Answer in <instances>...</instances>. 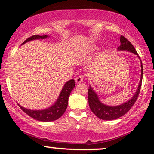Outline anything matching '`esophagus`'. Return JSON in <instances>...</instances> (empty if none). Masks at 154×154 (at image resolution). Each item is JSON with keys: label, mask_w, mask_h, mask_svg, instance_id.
I'll return each mask as SVG.
<instances>
[{"label": "esophagus", "mask_w": 154, "mask_h": 154, "mask_svg": "<svg viewBox=\"0 0 154 154\" xmlns=\"http://www.w3.org/2000/svg\"><path fill=\"white\" fill-rule=\"evenodd\" d=\"M83 80H84V78H83L82 76H78V77H77L75 78V81L77 83H81L83 82Z\"/></svg>", "instance_id": "obj_1"}]
</instances>
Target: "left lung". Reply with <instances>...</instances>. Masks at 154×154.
I'll use <instances>...</instances> for the list:
<instances>
[{"instance_id":"8db88e82","label":"left lung","mask_w":154,"mask_h":154,"mask_svg":"<svg viewBox=\"0 0 154 154\" xmlns=\"http://www.w3.org/2000/svg\"><path fill=\"white\" fill-rule=\"evenodd\" d=\"M120 43H121V45H120V46L118 47V51H129V52L133 53L134 54H135L139 58L140 61V59L135 48L128 39L125 38V37L122 35L120 37ZM140 63V80L137 91H136L135 95L128 101L125 102V103L121 104V105L116 106H107L106 104H103L100 100L98 95L95 93L94 90L93 89V88L90 85L89 89L88 91V103H89V106L91 108V111L94 113L95 116H98L100 119L114 120L125 115L131 109L132 106L134 105V103L136 101V100H137V97H138L141 88V85H142L143 71V64L141 61Z\"/></svg>"}]
</instances>
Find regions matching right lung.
Listing matches in <instances>:
<instances>
[{
  "instance_id": "add662e5",
  "label": "right lung",
  "mask_w": 154,
  "mask_h": 154,
  "mask_svg": "<svg viewBox=\"0 0 154 154\" xmlns=\"http://www.w3.org/2000/svg\"><path fill=\"white\" fill-rule=\"evenodd\" d=\"M48 35H35L30 38H27L24 43V44L26 42L31 41L34 40H39V39H45L48 38ZM75 86V82L74 79H70L65 83L64 85L61 90V93L59 95V98H57L56 101L48 109H43V110H31V109H27L26 108L22 106L19 104V107L21 109L31 116L33 119L38 120L40 122H52L54 120L58 119L61 117V116L64 114L66 109L68 106V99L69 97L70 93L72 90L74 89Z\"/></svg>"
}]
</instances>
